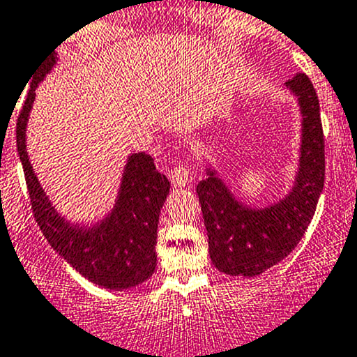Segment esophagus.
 I'll use <instances>...</instances> for the list:
<instances>
[{
  "mask_svg": "<svg viewBox=\"0 0 357 357\" xmlns=\"http://www.w3.org/2000/svg\"><path fill=\"white\" fill-rule=\"evenodd\" d=\"M169 178H171L172 185H174L176 188H185L190 183V169L183 167V165L171 169V171H169Z\"/></svg>",
  "mask_w": 357,
  "mask_h": 357,
  "instance_id": "1",
  "label": "esophagus"
}]
</instances>
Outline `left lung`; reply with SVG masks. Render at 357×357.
Listing matches in <instances>:
<instances>
[{
    "instance_id": "8db88e82",
    "label": "left lung",
    "mask_w": 357,
    "mask_h": 357,
    "mask_svg": "<svg viewBox=\"0 0 357 357\" xmlns=\"http://www.w3.org/2000/svg\"><path fill=\"white\" fill-rule=\"evenodd\" d=\"M301 110V145L294 183L283 199L264 207L245 204L214 165L197 193L208 236L212 264L229 276H259L287 257L304 236L325 185V139L319 102L305 74L285 82Z\"/></svg>"
}]
</instances>
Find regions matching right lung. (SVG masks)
<instances>
[{"label": "right lung", "instance_id": "1", "mask_svg": "<svg viewBox=\"0 0 357 357\" xmlns=\"http://www.w3.org/2000/svg\"><path fill=\"white\" fill-rule=\"evenodd\" d=\"M59 62L53 50L34 68L31 89L17 122V150L22 162L32 212L43 235L79 275L109 290H128L146 282L157 266V226L171 183L157 171L145 152L131 153L122 171L114 205L91 225L68 221L60 214L39 183L27 153L29 115L36 88Z\"/></svg>", "mask_w": 357, "mask_h": 357}]
</instances>
